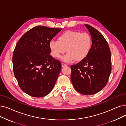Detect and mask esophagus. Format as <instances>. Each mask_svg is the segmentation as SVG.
Instances as JSON below:
<instances>
[{
    "label": "esophagus",
    "mask_w": 126,
    "mask_h": 126,
    "mask_svg": "<svg viewBox=\"0 0 126 126\" xmlns=\"http://www.w3.org/2000/svg\"><path fill=\"white\" fill-rule=\"evenodd\" d=\"M61 65H62V67H64V66H67V64H64V63H62V64H61Z\"/></svg>",
    "instance_id": "34e87169"
}]
</instances>
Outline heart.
I'll return each instance as SVG.
<instances>
[{
  "instance_id": "1",
  "label": "heart",
  "mask_w": 126,
  "mask_h": 126,
  "mask_svg": "<svg viewBox=\"0 0 126 126\" xmlns=\"http://www.w3.org/2000/svg\"><path fill=\"white\" fill-rule=\"evenodd\" d=\"M92 46L91 36L86 32L77 31H68L64 32L58 37V41L52 40L49 47L52 56L57 59L62 58L65 62H72L75 60L81 61L90 54Z\"/></svg>"
}]
</instances>
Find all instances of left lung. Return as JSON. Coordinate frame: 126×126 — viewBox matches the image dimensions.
<instances>
[{
	"label": "left lung",
	"mask_w": 126,
	"mask_h": 126,
	"mask_svg": "<svg viewBox=\"0 0 126 126\" xmlns=\"http://www.w3.org/2000/svg\"><path fill=\"white\" fill-rule=\"evenodd\" d=\"M92 40L89 56L76 65H73L71 81L79 93L93 95L104 88L111 72V54L105 37L94 27L84 25Z\"/></svg>",
	"instance_id": "left-lung-1"
}]
</instances>
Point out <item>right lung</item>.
I'll return each instance as SVG.
<instances>
[{"instance_id": "right-lung-1", "label": "right lung", "mask_w": 126, "mask_h": 126, "mask_svg": "<svg viewBox=\"0 0 126 126\" xmlns=\"http://www.w3.org/2000/svg\"><path fill=\"white\" fill-rule=\"evenodd\" d=\"M61 30L37 26L25 33L16 45L14 76L20 89L31 96L47 95L56 82L61 63L50 55L49 43Z\"/></svg>"}]
</instances>
